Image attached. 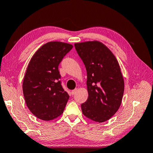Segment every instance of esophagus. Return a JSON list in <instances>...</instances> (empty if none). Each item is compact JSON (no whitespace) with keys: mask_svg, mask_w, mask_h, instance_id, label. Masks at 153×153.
Masks as SVG:
<instances>
[{"mask_svg":"<svg viewBox=\"0 0 153 153\" xmlns=\"http://www.w3.org/2000/svg\"><path fill=\"white\" fill-rule=\"evenodd\" d=\"M77 91H78V89H74V90H72V92H71L72 95H74L75 94V93H76L77 92Z\"/></svg>","mask_w":153,"mask_h":153,"instance_id":"34e87169","label":"esophagus"}]
</instances>
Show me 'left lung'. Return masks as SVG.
<instances>
[{
  "instance_id": "8db88e82",
  "label": "left lung",
  "mask_w": 153,
  "mask_h": 153,
  "mask_svg": "<svg viewBox=\"0 0 153 153\" xmlns=\"http://www.w3.org/2000/svg\"><path fill=\"white\" fill-rule=\"evenodd\" d=\"M87 74L89 97L81 104L82 114L97 122L108 120L118 110L124 82L115 56L97 41L74 44Z\"/></svg>"
}]
</instances>
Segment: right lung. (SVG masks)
Wrapping results in <instances>:
<instances>
[{"label": "right lung", "mask_w": 153, "mask_h": 153, "mask_svg": "<svg viewBox=\"0 0 153 153\" xmlns=\"http://www.w3.org/2000/svg\"><path fill=\"white\" fill-rule=\"evenodd\" d=\"M72 47L66 43L48 42L29 62L23 92L27 106L37 118L48 121L63 113L69 95L62 86L58 66Z\"/></svg>", "instance_id": "obj_1"}]
</instances>
